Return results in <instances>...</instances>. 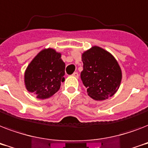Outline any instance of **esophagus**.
Returning <instances> with one entry per match:
<instances>
[{
  "label": "esophagus",
  "mask_w": 148,
  "mask_h": 148,
  "mask_svg": "<svg viewBox=\"0 0 148 148\" xmlns=\"http://www.w3.org/2000/svg\"><path fill=\"white\" fill-rule=\"evenodd\" d=\"M72 76L75 77H78L79 74H78V73H77V72H74V74H72Z\"/></svg>",
  "instance_id": "esophagus-1"
}]
</instances>
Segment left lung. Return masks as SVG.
I'll return each instance as SVG.
<instances>
[{"label":"left lung","instance_id":"obj_1","mask_svg":"<svg viewBox=\"0 0 148 148\" xmlns=\"http://www.w3.org/2000/svg\"><path fill=\"white\" fill-rule=\"evenodd\" d=\"M81 81L88 95L96 101H103L117 92L122 73L118 63L108 51L97 46L82 53Z\"/></svg>","mask_w":148,"mask_h":148}]
</instances>
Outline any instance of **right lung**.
<instances>
[{
    "mask_svg": "<svg viewBox=\"0 0 148 148\" xmlns=\"http://www.w3.org/2000/svg\"><path fill=\"white\" fill-rule=\"evenodd\" d=\"M65 64L61 53L54 49H44L37 54L27 67L24 84L27 90L37 98L51 97L60 89L64 81Z\"/></svg>",
    "mask_w": 148,
    "mask_h": 148,
    "instance_id": "add662e5",
    "label": "right lung"
}]
</instances>
